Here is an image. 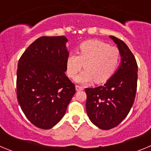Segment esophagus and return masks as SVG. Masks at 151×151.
<instances>
[{
    "mask_svg": "<svg viewBox=\"0 0 151 151\" xmlns=\"http://www.w3.org/2000/svg\"><path fill=\"white\" fill-rule=\"evenodd\" d=\"M76 90L77 91H79L84 90V88L82 87V86H80V85H76Z\"/></svg>",
    "mask_w": 151,
    "mask_h": 151,
    "instance_id": "esophagus-1",
    "label": "esophagus"
}]
</instances>
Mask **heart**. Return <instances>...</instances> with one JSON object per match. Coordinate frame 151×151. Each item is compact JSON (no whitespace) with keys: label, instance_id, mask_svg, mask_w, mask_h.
<instances>
[{"label":"heart","instance_id":"b5f03b06","mask_svg":"<svg viewBox=\"0 0 151 151\" xmlns=\"http://www.w3.org/2000/svg\"><path fill=\"white\" fill-rule=\"evenodd\" d=\"M120 61V53L116 47L104 41L88 40L79 46L78 54H70L66 60V73L73 78L82 66L83 72L76 78L80 84H88L95 79L97 83L106 82L115 73Z\"/></svg>","mask_w":151,"mask_h":151}]
</instances>
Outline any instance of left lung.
<instances>
[{
  "instance_id": "1",
  "label": "left lung",
  "mask_w": 151,
  "mask_h": 151,
  "mask_svg": "<svg viewBox=\"0 0 151 151\" xmlns=\"http://www.w3.org/2000/svg\"><path fill=\"white\" fill-rule=\"evenodd\" d=\"M110 38L119 50L120 64L104 85L85 88L89 119L103 130L116 127L127 116L134 104L138 80V65L129 47L114 36Z\"/></svg>"
}]
</instances>
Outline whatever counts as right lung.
<instances>
[{"mask_svg":"<svg viewBox=\"0 0 151 151\" xmlns=\"http://www.w3.org/2000/svg\"><path fill=\"white\" fill-rule=\"evenodd\" d=\"M65 36H43L31 44L18 63L17 100L36 127L50 129L62 119L76 93L65 74L69 56Z\"/></svg>","mask_w":151,"mask_h":151,"instance_id":"add662e5","label":"right lung"}]
</instances>
